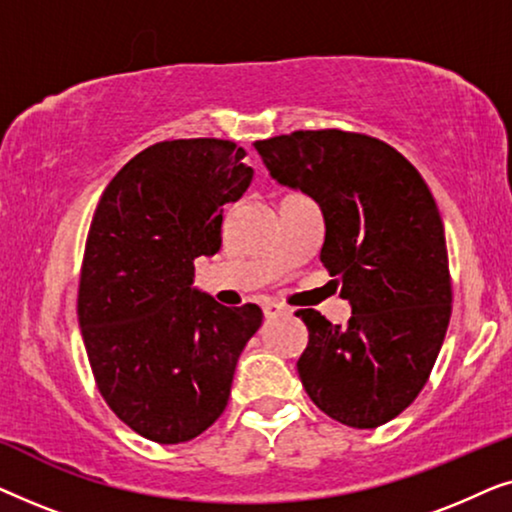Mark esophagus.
<instances>
[{
	"label": "esophagus",
	"instance_id": "1",
	"mask_svg": "<svg viewBox=\"0 0 512 512\" xmlns=\"http://www.w3.org/2000/svg\"><path fill=\"white\" fill-rule=\"evenodd\" d=\"M263 312H265V317L272 319V317H279V314H286L289 310H286L282 303H272V300H270V303L263 305Z\"/></svg>",
	"mask_w": 512,
	"mask_h": 512
}]
</instances>
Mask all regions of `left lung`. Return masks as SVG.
<instances>
[{
	"label": "left lung",
	"mask_w": 512,
	"mask_h": 512,
	"mask_svg": "<svg viewBox=\"0 0 512 512\" xmlns=\"http://www.w3.org/2000/svg\"><path fill=\"white\" fill-rule=\"evenodd\" d=\"M254 149L279 184L319 202L321 263L352 305L347 326L298 310L307 347L300 382L335 422L377 429L429 380L452 314L443 219L408 158L382 139L345 130H296Z\"/></svg>",
	"instance_id": "8db88e82"
}]
</instances>
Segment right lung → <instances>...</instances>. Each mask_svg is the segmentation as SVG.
<instances>
[{"label": "right lung", "mask_w": 512, "mask_h": 512, "mask_svg": "<svg viewBox=\"0 0 512 512\" xmlns=\"http://www.w3.org/2000/svg\"><path fill=\"white\" fill-rule=\"evenodd\" d=\"M228 139H167L104 188L79 282V326L95 384L125 426L186 443L226 410L261 307H223L193 289L195 258L221 249L223 205L254 170Z\"/></svg>", "instance_id": "obj_1"}]
</instances>
